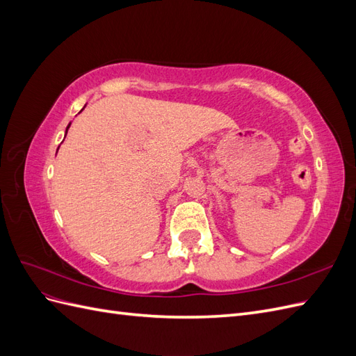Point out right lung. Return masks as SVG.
<instances>
[{
  "label": "right lung",
  "mask_w": 356,
  "mask_h": 356,
  "mask_svg": "<svg viewBox=\"0 0 356 356\" xmlns=\"http://www.w3.org/2000/svg\"><path fill=\"white\" fill-rule=\"evenodd\" d=\"M70 126H71V123L68 124V127H67V131H65V136H67V132H68V129H70Z\"/></svg>",
  "instance_id": "obj_1"
}]
</instances>
